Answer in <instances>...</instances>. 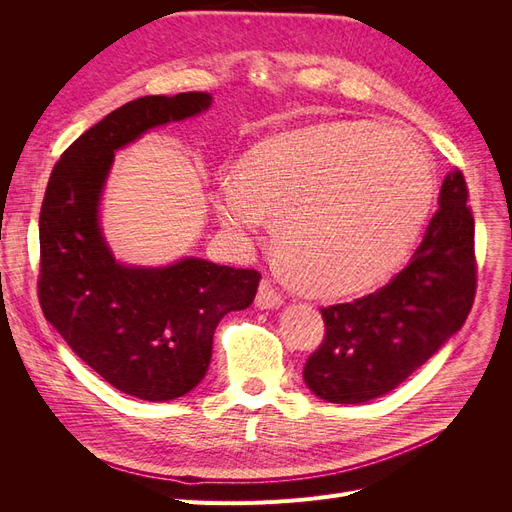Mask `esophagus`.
<instances>
[{"mask_svg": "<svg viewBox=\"0 0 512 512\" xmlns=\"http://www.w3.org/2000/svg\"><path fill=\"white\" fill-rule=\"evenodd\" d=\"M284 303L282 294L273 290V286L269 282H260L258 286V294H256V307L260 309H275Z\"/></svg>", "mask_w": 512, "mask_h": 512, "instance_id": "1", "label": "esophagus"}]
</instances>
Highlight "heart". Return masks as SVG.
<instances>
[{"label": "heart", "instance_id": "obj_1", "mask_svg": "<svg viewBox=\"0 0 512 512\" xmlns=\"http://www.w3.org/2000/svg\"><path fill=\"white\" fill-rule=\"evenodd\" d=\"M436 179L427 149L395 126L333 121L277 134L211 192L239 247L275 222L273 252L309 297L376 288L406 258L429 215Z\"/></svg>", "mask_w": 512, "mask_h": 512}]
</instances>
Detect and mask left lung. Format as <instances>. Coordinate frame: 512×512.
Instances as JSON below:
<instances>
[{"label": "left lung", "mask_w": 512, "mask_h": 512, "mask_svg": "<svg viewBox=\"0 0 512 512\" xmlns=\"http://www.w3.org/2000/svg\"><path fill=\"white\" fill-rule=\"evenodd\" d=\"M440 209L406 269L352 303L322 307L324 339L303 380L331 404L389 393L466 322L476 294L474 215L459 168L442 181Z\"/></svg>", "instance_id": "1"}]
</instances>
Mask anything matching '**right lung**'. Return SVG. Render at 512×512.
Returning a JSON list of instances; mask_svg holds the SVG:
<instances>
[{"label":"right lung","instance_id":"obj_1","mask_svg":"<svg viewBox=\"0 0 512 512\" xmlns=\"http://www.w3.org/2000/svg\"><path fill=\"white\" fill-rule=\"evenodd\" d=\"M209 104L205 91H188L119 106L61 153L40 209L44 318L100 378L145 401L181 397L205 378L215 327L252 305L260 273L203 258L123 267L102 237L100 194L117 149Z\"/></svg>","mask_w":512,"mask_h":512}]
</instances>
